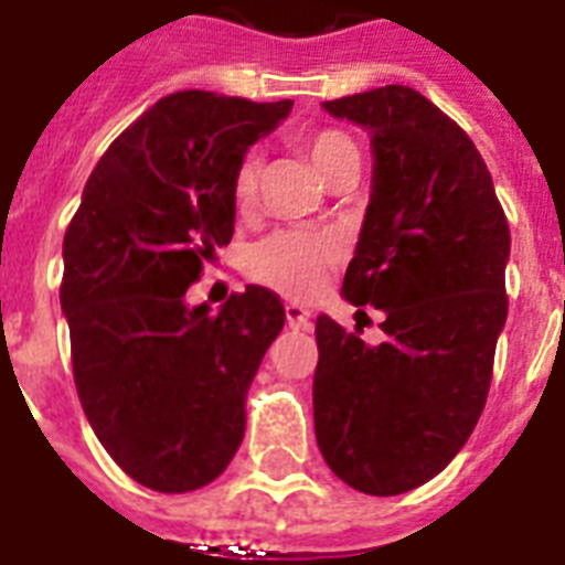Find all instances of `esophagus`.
Masks as SVG:
<instances>
[{
    "label": "esophagus",
    "mask_w": 565,
    "mask_h": 565,
    "mask_svg": "<svg viewBox=\"0 0 565 565\" xmlns=\"http://www.w3.org/2000/svg\"><path fill=\"white\" fill-rule=\"evenodd\" d=\"M284 317H287V326H290V329H311V311L296 305V301H290V305L284 308Z\"/></svg>",
    "instance_id": "obj_1"
}]
</instances>
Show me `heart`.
Here are the masks:
<instances>
[{
	"label": "heart",
	"instance_id": "obj_1",
	"mask_svg": "<svg viewBox=\"0 0 565 565\" xmlns=\"http://www.w3.org/2000/svg\"><path fill=\"white\" fill-rule=\"evenodd\" d=\"M301 153L326 183L340 178H355L361 168L359 145L340 129H320L299 141ZM260 159L245 157L234 180V198L239 206H248L257 195ZM343 243L338 234H313V231H281L254 245L252 275L269 290L290 299H313L329 284L331 269L338 266Z\"/></svg>",
	"mask_w": 565,
	"mask_h": 565
}]
</instances>
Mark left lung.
Wrapping results in <instances>:
<instances>
[{"label": "left lung", "instance_id": "left-lung-1", "mask_svg": "<svg viewBox=\"0 0 565 565\" xmlns=\"http://www.w3.org/2000/svg\"><path fill=\"white\" fill-rule=\"evenodd\" d=\"M322 109L370 136V204L340 292L385 311V343L317 317L313 429L343 483L387 498L433 480L480 420L510 227L473 141L424 94L385 85Z\"/></svg>", "mask_w": 565, "mask_h": 565}]
</instances>
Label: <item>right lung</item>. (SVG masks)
I'll use <instances>...</instances> for the list:
<instances>
[{
  "instance_id": "1",
  "label": "right lung",
  "mask_w": 565,
  "mask_h": 565,
  "mask_svg": "<svg viewBox=\"0 0 565 565\" xmlns=\"http://www.w3.org/2000/svg\"><path fill=\"white\" fill-rule=\"evenodd\" d=\"M292 100L168 94L124 129L64 234L62 313L94 436L153 492L213 483L245 433V391L284 329L273 290L189 305L201 260L231 243L234 180Z\"/></svg>"
}]
</instances>
